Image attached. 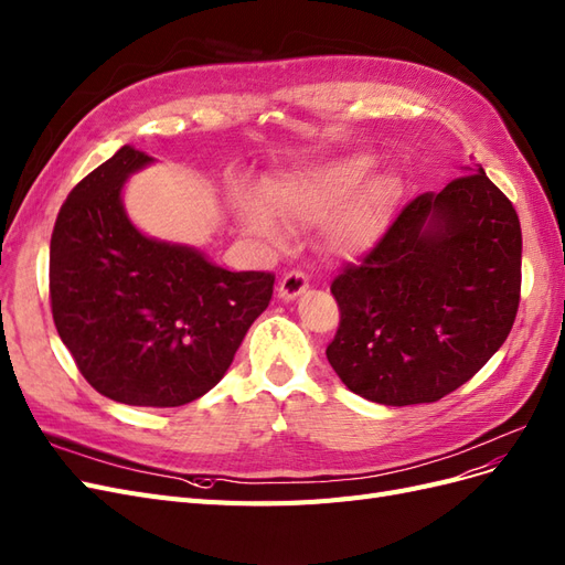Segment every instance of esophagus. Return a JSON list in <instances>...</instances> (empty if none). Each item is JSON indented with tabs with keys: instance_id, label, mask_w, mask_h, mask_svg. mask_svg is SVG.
I'll list each match as a JSON object with an SVG mask.
<instances>
[{
	"instance_id": "1",
	"label": "esophagus",
	"mask_w": 565,
	"mask_h": 565,
	"mask_svg": "<svg viewBox=\"0 0 565 565\" xmlns=\"http://www.w3.org/2000/svg\"><path fill=\"white\" fill-rule=\"evenodd\" d=\"M309 288V279L302 275V271H298V269H294V271H288V275L281 279V284H279V298L281 300H296V298H300L305 290Z\"/></svg>"
}]
</instances>
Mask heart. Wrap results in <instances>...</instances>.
<instances>
[{
    "label": "heart",
    "instance_id": "b5f03b06",
    "mask_svg": "<svg viewBox=\"0 0 565 565\" xmlns=\"http://www.w3.org/2000/svg\"><path fill=\"white\" fill-rule=\"evenodd\" d=\"M371 154H348L269 180L265 199L234 194L242 230L267 244H284L286 227L302 230L326 223V244L342 258L369 253L387 234L402 199V185L390 173L373 175Z\"/></svg>",
    "mask_w": 565,
    "mask_h": 565
}]
</instances>
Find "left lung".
I'll return each instance as SVG.
<instances>
[{"instance_id":"obj_1","label":"left lung","mask_w":565,"mask_h":565,"mask_svg":"<svg viewBox=\"0 0 565 565\" xmlns=\"http://www.w3.org/2000/svg\"><path fill=\"white\" fill-rule=\"evenodd\" d=\"M326 350L344 387L385 406L458 390L507 340L521 294V225L475 163L402 211L361 265L331 284Z\"/></svg>"}]
</instances>
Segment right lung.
Instances as JSON below:
<instances>
[{"label":"right lung","instance_id":"obj_1","mask_svg":"<svg viewBox=\"0 0 565 565\" xmlns=\"http://www.w3.org/2000/svg\"><path fill=\"white\" fill-rule=\"evenodd\" d=\"M150 163L124 145L70 192L51 234L49 290L90 387L119 404L173 408L221 382L275 275L230 271L194 246L142 234L121 192Z\"/></svg>","mask_w":565,"mask_h":565}]
</instances>
